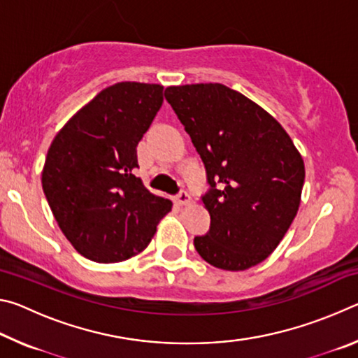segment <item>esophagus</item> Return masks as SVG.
Segmentation results:
<instances>
[{"instance_id": "esophagus-1", "label": "esophagus", "mask_w": 358, "mask_h": 358, "mask_svg": "<svg viewBox=\"0 0 358 358\" xmlns=\"http://www.w3.org/2000/svg\"><path fill=\"white\" fill-rule=\"evenodd\" d=\"M175 202H177L178 205H181V207H185V205H189L191 203V196L186 191H181L178 196H177V199H175Z\"/></svg>"}]
</instances>
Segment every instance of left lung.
<instances>
[{
    "label": "left lung",
    "mask_w": 358,
    "mask_h": 358,
    "mask_svg": "<svg viewBox=\"0 0 358 358\" xmlns=\"http://www.w3.org/2000/svg\"><path fill=\"white\" fill-rule=\"evenodd\" d=\"M166 99L201 155L211 189L202 197L211 222L194 238L221 270L257 265L280 245L299 211L305 162L271 115L222 83L166 88Z\"/></svg>",
    "instance_id": "1"
}]
</instances>
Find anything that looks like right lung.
Here are the masks:
<instances>
[{"instance_id": "1", "label": "right lung", "mask_w": 358, "mask_h": 358, "mask_svg": "<svg viewBox=\"0 0 358 358\" xmlns=\"http://www.w3.org/2000/svg\"><path fill=\"white\" fill-rule=\"evenodd\" d=\"M157 83L120 82L72 115L47 151L42 189L74 250L94 262L142 252L172 210L136 177L137 143L162 106Z\"/></svg>"}]
</instances>
